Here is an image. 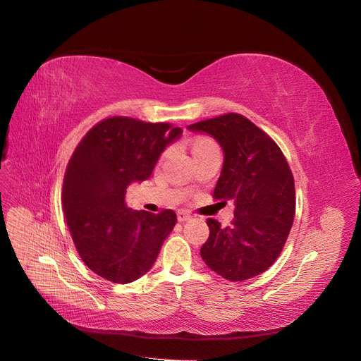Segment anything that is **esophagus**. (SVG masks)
I'll return each instance as SVG.
<instances>
[{
    "instance_id": "obj_1",
    "label": "esophagus",
    "mask_w": 361,
    "mask_h": 361,
    "mask_svg": "<svg viewBox=\"0 0 361 361\" xmlns=\"http://www.w3.org/2000/svg\"><path fill=\"white\" fill-rule=\"evenodd\" d=\"M190 214L188 213V212H178L177 213V219H178V222H188V220H190Z\"/></svg>"
}]
</instances>
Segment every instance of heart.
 Masks as SVG:
<instances>
[{"mask_svg": "<svg viewBox=\"0 0 361 361\" xmlns=\"http://www.w3.org/2000/svg\"><path fill=\"white\" fill-rule=\"evenodd\" d=\"M216 145L213 141H210V139H205V137H201V139H196L195 144H193V151L196 149H202V148H207V147H213Z\"/></svg>", "mask_w": 361, "mask_h": 361, "instance_id": "obj_1", "label": "heart"}]
</instances>
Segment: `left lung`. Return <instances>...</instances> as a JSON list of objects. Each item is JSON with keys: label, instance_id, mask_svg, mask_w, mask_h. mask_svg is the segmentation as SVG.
<instances>
[{"label": "left lung", "instance_id": "left-lung-1", "mask_svg": "<svg viewBox=\"0 0 361 361\" xmlns=\"http://www.w3.org/2000/svg\"><path fill=\"white\" fill-rule=\"evenodd\" d=\"M210 135L224 149L216 200L232 201L234 220L222 228L208 219L210 237L201 247L207 267L231 282L264 273L281 255L295 214V185L273 139L240 114L188 126Z\"/></svg>", "mask_w": 361, "mask_h": 361}]
</instances>
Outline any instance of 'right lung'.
Returning <instances> with one entry per match:
<instances>
[{
    "instance_id": "1",
    "label": "right lung",
    "mask_w": 361,
    "mask_h": 361,
    "mask_svg": "<svg viewBox=\"0 0 361 361\" xmlns=\"http://www.w3.org/2000/svg\"><path fill=\"white\" fill-rule=\"evenodd\" d=\"M180 127L127 117L100 121L82 137L68 161L63 210L68 229L90 270L114 283L144 276L177 224V214L132 212L126 192L148 180Z\"/></svg>"
}]
</instances>
